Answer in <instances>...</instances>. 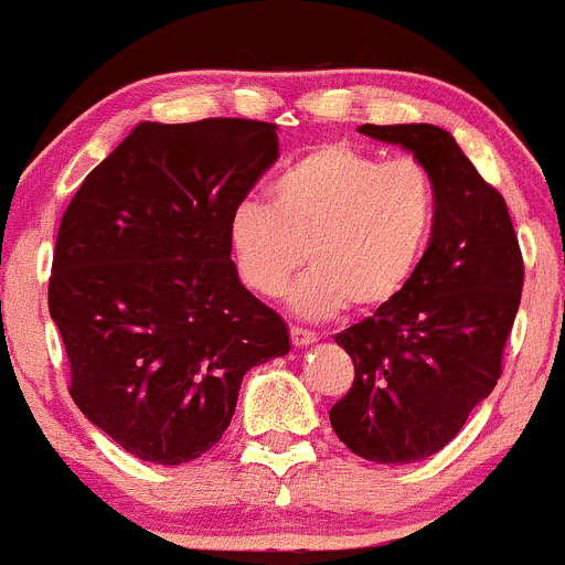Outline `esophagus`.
<instances>
[{"label":"esophagus","instance_id":"obj_1","mask_svg":"<svg viewBox=\"0 0 565 565\" xmlns=\"http://www.w3.org/2000/svg\"><path fill=\"white\" fill-rule=\"evenodd\" d=\"M290 342H294V348H309V344L318 342V337L305 329H290Z\"/></svg>","mask_w":565,"mask_h":565}]
</instances>
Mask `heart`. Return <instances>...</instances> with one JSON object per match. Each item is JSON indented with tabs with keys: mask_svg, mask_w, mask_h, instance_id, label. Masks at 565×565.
Instances as JSON below:
<instances>
[{
	"mask_svg": "<svg viewBox=\"0 0 565 565\" xmlns=\"http://www.w3.org/2000/svg\"><path fill=\"white\" fill-rule=\"evenodd\" d=\"M436 223V183L409 156L385 161L353 145L309 150L271 183V207L236 204L228 247L242 282L280 296L299 318L331 320L355 301L363 312L393 305L426 258Z\"/></svg>",
	"mask_w": 565,
	"mask_h": 565,
	"instance_id": "b5f03b06",
	"label": "heart"
}]
</instances>
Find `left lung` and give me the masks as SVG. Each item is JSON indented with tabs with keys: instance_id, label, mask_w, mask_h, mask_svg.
Returning a JSON list of instances; mask_svg holds the SVG:
<instances>
[{
	"instance_id": "8db88e82",
	"label": "left lung",
	"mask_w": 565,
	"mask_h": 565,
	"mask_svg": "<svg viewBox=\"0 0 565 565\" xmlns=\"http://www.w3.org/2000/svg\"><path fill=\"white\" fill-rule=\"evenodd\" d=\"M358 131L426 163L436 183V223L409 288L337 333L355 380L329 417L361 458L417 463L450 445L493 393L520 307L523 256L507 202L450 131L430 124H366Z\"/></svg>"
}]
</instances>
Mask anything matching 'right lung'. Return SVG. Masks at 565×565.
<instances>
[{
	"label": "right lung",
	"instance_id": "add662e5",
	"mask_svg": "<svg viewBox=\"0 0 565 565\" xmlns=\"http://www.w3.org/2000/svg\"><path fill=\"white\" fill-rule=\"evenodd\" d=\"M275 161V124L142 120L64 212L47 307L70 393L139 460L207 452L242 377L290 353L288 326L242 285L228 247V217Z\"/></svg>",
	"mask_w": 565,
	"mask_h": 565
}]
</instances>
